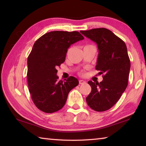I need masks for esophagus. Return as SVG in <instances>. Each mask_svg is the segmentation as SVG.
<instances>
[{
    "instance_id": "esophagus-1",
    "label": "esophagus",
    "mask_w": 146,
    "mask_h": 146,
    "mask_svg": "<svg viewBox=\"0 0 146 146\" xmlns=\"http://www.w3.org/2000/svg\"><path fill=\"white\" fill-rule=\"evenodd\" d=\"M86 82L85 80H79V84H86Z\"/></svg>"
}]
</instances>
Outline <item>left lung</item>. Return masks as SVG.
Segmentation results:
<instances>
[{
  "label": "left lung",
  "mask_w": 146,
  "mask_h": 146,
  "mask_svg": "<svg viewBox=\"0 0 146 146\" xmlns=\"http://www.w3.org/2000/svg\"><path fill=\"white\" fill-rule=\"evenodd\" d=\"M86 37L97 43L98 55L96 70L103 80L89 81L91 91L87 97L88 105L96 111H104L120 99L128 84L131 67L124 42L106 28L80 31Z\"/></svg>",
  "instance_id": "obj_1"
}]
</instances>
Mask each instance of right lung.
I'll list each match as a JSON object with an SVG mask.
<instances>
[{
  "mask_svg": "<svg viewBox=\"0 0 146 146\" xmlns=\"http://www.w3.org/2000/svg\"><path fill=\"white\" fill-rule=\"evenodd\" d=\"M84 38L78 31H54L35 42L28 58L27 79L33 102L42 111L52 113L60 110L70 91L78 86V80L74 76L58 81L56 68L65 61L71 44Z\"/></svg>",
  "mask_w": 146,
  "mask_h": 146,
  "instance_id": "add662e5",
  "label": "right lung"
}]
</instances>
